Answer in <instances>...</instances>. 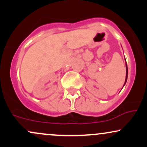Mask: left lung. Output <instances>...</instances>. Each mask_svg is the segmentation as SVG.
<instances>
[{
	"mask_svg": "<svg viewBox=\"0 0 147 147\" xmlns=\"http://www.w3.org/2000/svg\"><path fill=\"white\" fill-rule=\"evenodd\" d=\"M126 71H127V72H126V79H125V84L126 83V82H127V76H128V69H127V63H126Z\"/></svg>",
	"mask_w": 147,
	"mask_h": 147,
	"instance_id": "left-lung-1",
	"label": "left lung"
}]
</instances>
